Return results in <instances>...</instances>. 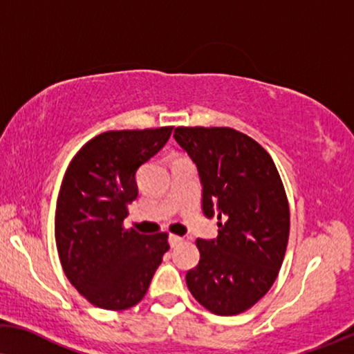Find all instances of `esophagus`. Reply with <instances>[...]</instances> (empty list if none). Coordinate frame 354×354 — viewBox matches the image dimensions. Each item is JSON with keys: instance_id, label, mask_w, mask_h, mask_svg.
Instances as JSON below:
<instances>
[{"instance_id": "34e87169", "label": "esophagus", "mask_w": 354, "mask_h": 354, "mask_svg": "<svg viewBox=\"0 0 354 354\" xmlns=\"http://www.w3.org/2000/svg\"><path fill=\"white\" fill-rule=\"evenodd\" d=\"M181 241H183V237L175 236V234H170V236H168V243H170L171 247L179 245V243H181Z\"/></svg>"}]
</instances>
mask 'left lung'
<instances>
[{
    "label": "left lung",
    "instance_id": "obj_1",
    "mask_svg": "<svg viewBox=\"0 0 354 354\" xmlns=\"http://www.w3.org/2000/svg\"><path fill=\"white\" fill-rule=\"evenodd\" d=\"M176 142L196 163L202 210L218 236L197 239L201 260L187 288L208 311L243 313L266 295L281 270L290 212L277 168L265 149L232 128L179 127Z\"/></svg>",
    "mask_w": 354,
    "mask_h": 354
}]
</instances>
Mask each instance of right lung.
<instances>
[{
	"label": "right lung",
	"mask_w": 354,
	"mask_h": 354,
	"mask_svg": "<svg viewBox=\"0 0 354 354\" xmlns=\"http://www.w3.org/2000/svg\"><path fill=\"white\" fill-rule=\"evenodd\" d=\"M173 127L107 131L77 152L56 205V245L73 287L102 310H128L146 295L168 245L123 227L138 197L139 167L165 146Z\"/></svg>",
	"instance_id": "add662e5"
}]
</instances>
